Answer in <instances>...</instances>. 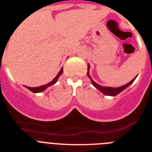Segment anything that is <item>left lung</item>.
Wrapping results in <instances>:
<instances>
[{
	"mask_svg": "<svg viewBox=\"0 0 152 152\" xmlns=\"http://www.w3.org/2000/svg\"><path fill=\"white\" fill-rule=\"evenodd\" d=\"M89 68H90V66L88 65V77L91 78V76H90L89 75ZM135 78H133L132 80L130 81L129 83H128L127 84H125V85L122 86V87H119V88H106V87H101V86H100L99 84H97L96 83H95L94 81L93 80H91V82H92L93 85L94 86L95 88H96V89H98L100 91H101L103 94H104L106 95H108V96H116L117 94H119V93L122 92V91H123V90L126 89L127 87H129V86L130 85V84H132V83L133 82L134 80H135Z\"/></svg>",
	"mask_w": 152,
	"mask_h": 152,
	"instance_id": "8db88e82",
	"label": "left lung"
}]
</instances>
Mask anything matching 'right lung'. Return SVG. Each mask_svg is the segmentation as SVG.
<instances>
[{
  "instance_id": "right-lung-1",
  "label": "right lung",
  "mask_w": 152,
  "mask_h": 152,
  "mask_svg": "<svg viewBox=\"0 0 152 152\" xmlns=\"http://www.w3.org/2000/svg\"><path fill=\"white\" fill-rule=\"evenodd\" d=\"M62 72H63V68H61V69L60 70V72H58V74L57 75V76H56V77L53 79V80H52L50 83H49V84H46V85L40 86V87H37V88H30V87H26V88H27L29 91H31L32 92H33V93H39V92H41V91H45L47 88H49V87L53 85V84H55L56 82H57L58 79V77H59L60 75L62 74Z\"/></svg>"
}]
</instances>
